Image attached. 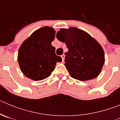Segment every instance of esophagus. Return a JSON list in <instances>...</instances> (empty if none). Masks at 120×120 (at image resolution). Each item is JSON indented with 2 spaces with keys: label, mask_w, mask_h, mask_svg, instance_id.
Segmentation results:
<instances>
[{
  "label": "esophagus",
  "mask_w": 120,
  "mask_h": 120,
  "mask_svg": "<svg viewBox=\"0 0 120 120\" xmlns=\"http://www.w3.org/2000/svg\"><path fill=\"white\" fill-rule=\"evenodd\" d=\"M61 58H62V61H64V60H65V55L64 54H63V55H61Z\"/></svg>",
  "instance_id": "34e87169"
}]
</instances>
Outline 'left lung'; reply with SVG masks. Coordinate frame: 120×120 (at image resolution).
Masks as SVG:
<instances>
[{"mask_svg": "<svg viewBox=\"0 0 120 120\" xmlns=\"http://www.w3.org/2000/svg\"><path fill=\"white\" fill-rule=\"evenodd\" d=\"M59 41L65 42V65L72 78L79 81L94 79L100 74L105 62L104 52L98 42L86 32L75 27L60 29Z\"/></svg>", "mask_w": 120, "mask_h": 120, "instance_id": "1", "label": "left lung"}]
</instances>
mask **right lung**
I'll return each instance as SVG.
<instances>
[{
  "mask_svg": "<svg viewBox=\"0 0 120 120\" xmlns=\"http://www.w3.org/2000/svg\"><path fill=\"white\" fill-rule=\"evenodd\" d=\"M55 37L52 28L45 26L34 32L19 48L18 60L25 76L35 81L48 78L54 70L56 62H61V56L55 53L51 45Z\"/></svg>",
  "mask_w": 120,
  "mask_h": 120,
  "instance_id": "add662e5",
  "label": "right lung"
}]
</instances>
